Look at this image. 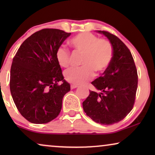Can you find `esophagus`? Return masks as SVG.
Returning a JSON list of instances; mask_svg holds the SVG:
<instances>
[{"label":"esophagus","mask_w":155,"mask_h":155,"mask_svg":"<svg viewBox=\"0 0 155 155\" xmlns=\"http://www.w3.org/2000/svg\"><path fill=\"white\" fill-rule=\"evenodd\" d=\"M78 87V85H77V84H71V88L73 90V89H75V88H77Z\"/></svg>","instance_id":"esophagus-1"}]
</instances>
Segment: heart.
Here are the masks:
<instances>
[{"instance_id": "obj_1", "label": "heart", "mask_w": 155, "mask_h": 155, "mask_svg": "<svg viewBox=\"0 0 155 155\" xmlns=\"http://www.w3.org/2000/svg\"><path fill=\"white\" fill-rule=\"evenodd\" d=\"M70 44L76 52L82 54V66L70 68L65 72V79L68 82L83 84L94 76V71L102 73L111 64L114 49L108 40L99 39L94 34L83 32L72 38ZM56 58L61 67L66 68L70 64V51L64 46H59L56 51Z\"/></svg>"}]
</instances>
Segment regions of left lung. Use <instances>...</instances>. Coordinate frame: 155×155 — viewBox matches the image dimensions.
Wrapping results in <instances>:
<instances>
[{"label":"left lung","instance_id":"left-lung-1","mask_svg":"<svg viewBox=\"0 0 155 155\" xmlns=\"http://www.w3.org/2000/svg\"><path fill=\"white\" fill-rule=\"evenodd\" d=\"M98 32L109 39L113 46L114 56L108 68L92 82L101 92L90 91L82 107L94 121L112 125L122 120L133 109L138 76L132 54L126 44L109 31Z\"/></svg>","mask_w":155,"mask_h":155}]
</instances>
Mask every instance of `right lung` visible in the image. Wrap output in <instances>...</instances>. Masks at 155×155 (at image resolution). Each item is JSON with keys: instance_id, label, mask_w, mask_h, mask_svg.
Wrapping results in <instances>:
<instances>
[{"instance_id": "obj_1", "label": "right lung", "mask_w": 155, "mask_h": 155, "mask_svg": "<svg viewBox=\"0 0 155 155\" xmlns=\"http://www.w3.org/2000/svg\"><path fill=\"white\" fill-rule=\"evenodd\" d=\"M70 35L58 29H41L25 40L14 56L10 92L21 115L32 124L56 118L63 97L71 90L56 58V49Z\"/></svg>"}]
</instances>
